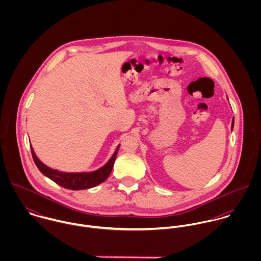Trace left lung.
Segmentation results:
<instances>
[{
	"instance_id": "left-lung-1",
	"label": "left lung",
	"mask_w": 261,
	"mask_h": 261,
	"mask_svg": "<svg viewBox=\"0 0 261 261\" xmlns=\"http://www.w3.org/2000/svg\"><path fill=\"white\" fill-rule=\"evenodd\" d=\"M233 124H234V118H233V121H232V128H233Z\"/></svg>"
}]
</instances>
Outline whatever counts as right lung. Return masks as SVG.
Here are the masks:
<instances>
[{"label": "right lung", "instance_id": "right-lung-1", "mask_svg": "<svg viewBox=\"0 0 261 261\" xmlns=\"http://www.w3.org/2000/svg\"><path fill=\"white\" fill-rule=\"evenodd\" d=\"M118 148L119 147H117V149H115L111 160L102 168L91 173H63L57 170H53L47 167L46 165H44L38 159L37 155L35 154L32 148H31V152L38 169L43 175H45L46 177L51 179L53 182H55L56 184L63 188L70 189V190H84V189L97 186L108 179V177L112 173Z\"/></svg>", "mask_w": 261, "mask_h": 261}]
</instances>
